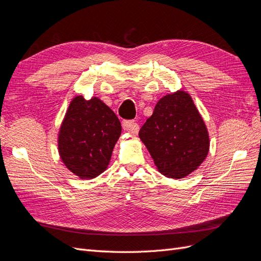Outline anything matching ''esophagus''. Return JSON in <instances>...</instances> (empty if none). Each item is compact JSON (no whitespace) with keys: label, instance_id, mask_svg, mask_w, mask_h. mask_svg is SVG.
<instances>
[{"label":"esophagus","instance_id":"obj_1","mask_svg":"<svg viewBox=\"0 0 261 261\" xmlns=\"http://www.w3.org/2000/svg\"><path fill=\"white\" fill-rule=\"evenodd\" d=\"M122 125H123L124 130L129 132L132 134H136L139 130L138 124L135 123L134 121H123Z\"/></svg>","mask_w":261,"mask_h":261}]
</instances>
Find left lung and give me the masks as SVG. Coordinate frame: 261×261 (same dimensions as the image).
<instances>
[{
	"label": "left lung",
	"mask_w": 261,
	"mask_h": 261,
	"mask_svg": "<svg viewBox=\"0 0 261 261\" xmlns=\"http://www.w3.org/2000/svg\"><path fill=\"white\" fill-rule=\"evenodd\" d=\"M139 138L158 170L171 178H183L198 169L210 145L206 125L184 91L158 101L152 115L141 126Z\"/></svg>",
	"instance_id": "left-lung-1"
}]
</instances>
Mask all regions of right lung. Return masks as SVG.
<instances>
[{"mask_svg": "<svg viewBox=\"0 0 261 261\" xmlns=\"http://www.w3.org/2000/svg\"><path fill=\"white\" fill-rule=\"evenodd\" d=\"M121 132L117 116L100 99L78 96L60 129L61 159L81 178L96 177L107 169Z\"/></svg>", "mask_w": 261, "mask_h": 261, "instance_id": "right-lung-1", "label": "right lung"}]
</instances>
